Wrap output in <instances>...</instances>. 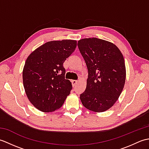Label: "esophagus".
<instances>
[{"instance_id":"34e87169","label":"esophagus","mask_w":149,"mask_h":149,"mask_svg":"<svg viewBox=\"0 0 149 149\" xmlns=\"http://www.w3.org/2000/svg\"><path fill=\"white\" fill-rule=\"evenodd\" d=\"M77 83H78V81H77V80H72V83L73 87H75V85L77 84Z\"/></svg>"}]
</instances>
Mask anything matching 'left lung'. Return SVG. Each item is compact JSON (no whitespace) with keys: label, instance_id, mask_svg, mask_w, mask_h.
Wrapping results in <instances>:
<instances>
[{"label":"left lung","instance_id":"obj_1","mask_svg":"<svg viewBox=\"0 0 149 149\" xmlns=\"http://www.w3.org/2000/svg\"><path fill=\"white\" fill-rule=\"evenodd\" d=\"M88 68L86 88L80 99L86 109L104 112L111 108L124 86L126 70L122 52L115 44L97 38L78 41Z\"/></svg>","mask_w":149,"mask_h":149}]
</instances>
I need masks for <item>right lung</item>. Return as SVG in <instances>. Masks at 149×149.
Instances as JSON below:
<instances>
[{"instance_id":"1","label":"right lung","mask_w":149,"mask_h":149,"mask_svg":"<svg viewBox=\"0 0 149 149\" xmlns=\"http://www.w3.org/2000/svg\"><path fill=\"white\" fill-rule=\"evenodd\" d=\"M76 46V40L51 41L27 58L22 73L24 87L31 103L41 111L59 109L70 93L72 83L65 79L63 63Z\"/></svg>"}]
</instances>
